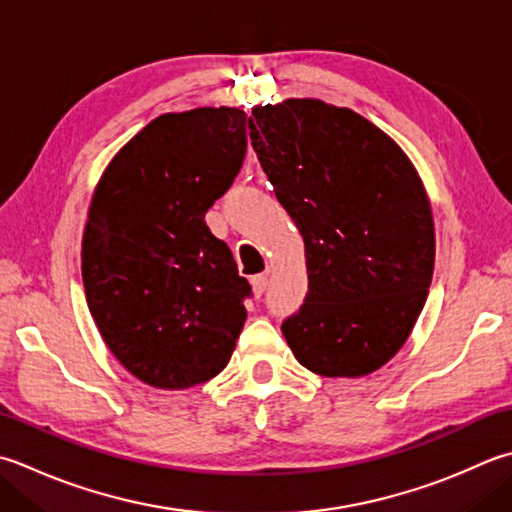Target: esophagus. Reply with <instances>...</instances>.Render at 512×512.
Returning a JSON list of instances; mask_svg holds the SVG:
<instances>
[{
  "mask_svg": "<svg viewBox=\"0 0 512 512\" xmlns=\"http://www.w3.org/2000/svg\"><path fill=\"white\" fill-rule=\"evenodd\" d=\"M250 286H253V293L255 297H262L266 293V286H268V277L266 275H255L250 279Z\"/></svg>",
  "mask_w": 512,
  "mask_h": 512,
  "instance_id": "obj_1",
  "label": "esophagus"
}]
</instances>
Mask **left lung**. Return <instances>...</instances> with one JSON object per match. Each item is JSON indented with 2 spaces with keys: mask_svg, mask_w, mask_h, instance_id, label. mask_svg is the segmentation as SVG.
Instances as JSON below:
<instances>
[{
  "mask_svg": "<svg viewBox=\"0 0 512 512\" xmlns=\"http://www.w3.org/2000/svg\"><path fill=\"white\" fill-rule=\"evenodd\" d=\"M250 142L304 237L308 293L282 333L324 377L382 368L413 330L435 268L433 213L393 139L350 108L286 99L255 108Z\"/></svg>",
  "mask_w": 512,
  "mask_h": 512,
  "instance_id": "8db88e82",
  "label": "left lung"
}]
</instances>
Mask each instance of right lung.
<instances>
[{
  "instance_id": "add662e5",
  "label": "right lung",
  "mask_w": 512,
  "mask_h": 512,
  "mask_svg": "<svg viewBox=\"0 0 512 512\" xmlns=\"http://www.w3.org/2000/svg\"><path fill=\"white\" fill-rule=\"evenodd\" d=\"M244 157V110L168 113L119 150L95 188L86 302L110 353L144 384H204L233 355L253 290L206 213Z\"/></svg>"
}]
</instances>
